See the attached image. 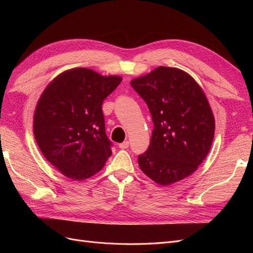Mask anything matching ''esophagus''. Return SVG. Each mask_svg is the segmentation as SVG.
<instances>
[{"mask_svg": "<svg viewBox=\"0 0 253 253\" xmlns=\"http://www.w3.org/2000/svg\"><path fill=\"white\" fill-rule=\"evenodd\" d=\"M128 145H129V142H128L127 140H126V141H124V142L119 143V148H120V149H127Z\"/></svg>", "mask_w": 253, "mask_h": 253, "instance_id": "esophagus-1", "label": "esophagus"}]
</instances>
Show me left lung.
<instances>
[{
    "instance_id": "obj_1",
    "label": "left lung",
    "mask_w": 253,
    "mask_h": 253,
    "mask_svg": "<svg viewBox=\"0 0 253 253\" xmlns=\"http://www.w3.org/2000/svg\"><path fill=\"white\" fill-rule=\"evenodd\" d=\"M131 85L154 124L149 148L138 156L141 171L163 186L188 177L206 158L214 137V117L204 91L187 73L166 66Z\"/></svg>"
}]
</instances>
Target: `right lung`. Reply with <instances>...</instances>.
I'll return each mask as SVG.
<instances>
[{
  "mask_svg": "<svg viewBox=\"0 0 253 253\" xmlns=\"http://www.w3.org/2000/svg\"><path fill=\"white\" fill-rule=\"evenodd\" d=\"M121 80L80 67L59 75L43 91L34 116L35 138L45 158L66 177L88 178L112 155L102 103Z\"/></svg>",
  "mask_w": 253,
  "mask_h": 253,
  "instance_id": "right-lung-1",
  "label": "right lung"
}]
</instances>
